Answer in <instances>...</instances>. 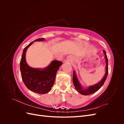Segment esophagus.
<instances>
[{"instance_id":"obj_1","label":"esophagus","mask_w":124,"mask_h":124,"mask_svg":"<svg viewBox=\"0 0 124 124\" xmlns=\"http://www.w3.org/2000/svg\"><path fill=\"white\" fill-rule=\"evenodd\" d=\"M72 57H71V56H68V57H67V61H68V62H70V61H71L72 60Z\"/></svg>"}]
</instances>
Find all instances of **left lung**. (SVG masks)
Segmentation results:
<instances>
[{
    "label": "left lung",
    "mask_w": 124,
    "mask_h": 124,
    "mask_svg": "<svg viewBox=\"0 0 124 124\" xmlns=\"http://www.w3.org/2000/svg\"><path fill=\"white\" fill-rule=\"evenodd\" d=\"M103 52L104 54V58H105V59H106V73H105L104 76L103 77V78L101 79V80L99 82H98V83H96L94 85L89 86L87 88H84L80 84L79 81H78L75 71L74 70L73 71V84L77 91L78 93H80L81 94L83 95H89L92 94V93H95L97 91H98V90L102 87L104 83V82L106 81V78L108 76V60L106 52L104 50L103 51Z\"/></svg>",
    "instance_id": "left-lung-1"
}]
</instances>
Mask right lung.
I'll return each instance as SVG.
<instances>
[{"label": "right lung", "mask_w": 124, "mask_h": 124, "mask_svg": "<svg viewBox=\"0 0 124 124\" xmlns=\"http://www.w3.org/2000/svg\"><path fill=\"white\" fill-rule=\"evenodd\" d=\"M44 38L36 39L29 44L23 50L20 62V70L22 80L30 91L39 94L49 92L53 86L56 72L62 62L53 61L44 68H33L28 65L26 61V53L27 48L35 41H43Z\"/></svg>", "instance_id": "add662e5"}]
</instances>
